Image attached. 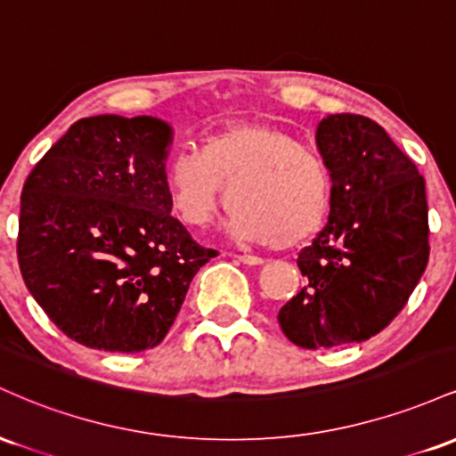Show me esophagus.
Listing matches in <instances>:
<instances>
[{"mask_svg": "<svg viewBox=\"0 0 456 456\" xmlns=\"http://www.w3.org/2000/svg\"><path fill=\"white\" fill-rule=\"evenodd\" d=\"M235 259L244 265H264V259L255 257V255H235Z\"/></svg>", "mask_w": 456, "mask_h": 456, "instance_id": "34e87169", "label": "esophagus"}]
</instances>
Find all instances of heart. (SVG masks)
Masks as SVG:
<instances>
[{
    "instance_id": "obj_1",
    "label": "heart",
    "mask_w": 456,
    "mask_h": 456,
    "mask_svg": "<svg viewBox=\"0 0 456 456\" xmlns=\"http://www.w3.org/2000/svg\"><path fill=\"white\" fill-rule=\"evenodd\" d=\"M167 195L191 227H206L227 188L224 232L255 244L294 246L319 232L330 210L332 177L315 148L261 122L229 124L206 134L197 151L167 160Z\"/></svg>"
}]
</instances>
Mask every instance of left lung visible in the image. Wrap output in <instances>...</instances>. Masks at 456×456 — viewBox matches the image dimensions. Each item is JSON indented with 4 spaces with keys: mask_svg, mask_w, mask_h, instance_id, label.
Here are the masks:
<instances>
[{
    "mask_svg": "<svg viewBox=\"0 0 456 456\" xmlns=\"http://www.w3.org/2000/svg\"><path fill=\"white\" fill-rule=\"evenodd\" d=\"M317 150L332 177L330 216L297 257L308 285L279 313L297 347L375 337L399 315L428 261L425 177L364 115L319 122Z\"/></svg>",
    "mask_w": 456,
    "mask_h": 456,
    "instance_id": "left-lung-1",
    "label": "left lung"
}]
</instances>
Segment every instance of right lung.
<instances>
[{"instance_id": "add662e5", "label": "right lung", "mask_w": 456, "mask_h": 456, "mask_svg": "<svg viewBox=\"0 0 456 456\" xmlns=\"http://www.w3.org/2000/svg\"><path fill=\"white\" fill-rule=\"evenodd\" d=\"M171 143V124L151 115L83 118L25 182L20 274L51 322L86 347H156L216 255L171 216L162 180Z\"/></svg>"}]
</instances>
